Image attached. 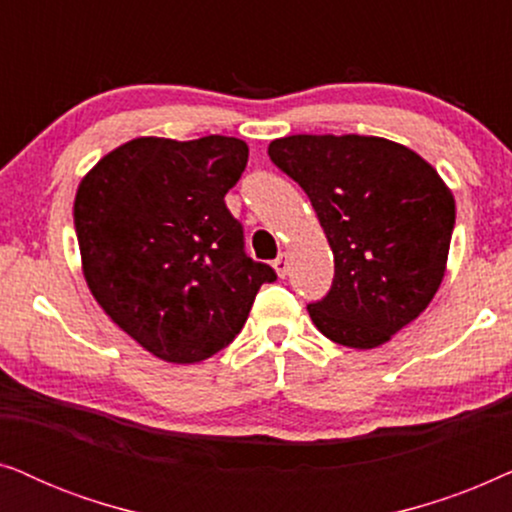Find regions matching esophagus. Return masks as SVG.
Instances as JSON below:
<instances>
[{
	"label": "esophagus",
	"instance_id": "1",
	"mask_svg": "<svg viewBox=\"0 0 512 512\" xmlns=\"http://www.w3.org/2000/svg\"><path fill=\"white\" fill-rule=\"evenodd\" d=\"M272 265H275V270H277V275L279 277H286V275H289V256H286V254H279L277 258H275V263H272Z\"/></svg>",
	"mask_w": 512,
	"mask_h": 512
}]
</instances>
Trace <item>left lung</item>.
Here are the masks:
<instances>
[{
    "instance_id": "obj_1",
    "label": "left lung",
    "mask_w": 512,
    "mask_h": 512,
    "mask_svg": "<svg viewBox=\"0 0 512 512\" xmlns=\"http://www.w3.org/2000/svg\"><path fill=\"white\" fill-rule=\"evenodd\" d=\"M268 156L310 198L333 249L331 291L307 305L338 345L373 349L426 310L445 275L454 198L408 146L363 135H291Z\"/></svg>"
}]
</instances>
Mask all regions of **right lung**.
<instances>
[{
    "instance_id": "obj_1",
    "label": "right lung",
    "mask_w": 512,
    "mask_h": 512,
    "mask_svg": "<svg viewBox=\"0 0 512 512\" xmlns=\"http://www.w3.org/2000/svg\"><path fill=\"white\" fill-rule=\"evenodd\" d=\"M249 146L209 135L137 137L81 179L74 228L83 277L118 328L170 363L205 361L235 340L270 265L244 251L226 193Z\"/></svg>"
}]
</instances>
